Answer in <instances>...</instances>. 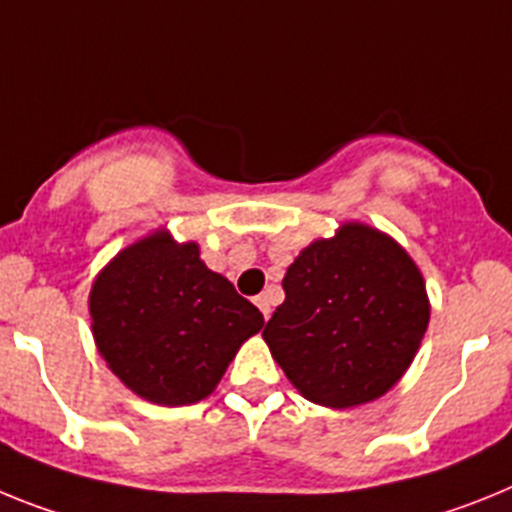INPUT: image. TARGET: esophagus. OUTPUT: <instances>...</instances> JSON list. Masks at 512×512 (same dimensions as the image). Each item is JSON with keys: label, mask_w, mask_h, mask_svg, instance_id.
I'll list each match as a JSON object with an SVG mask.
<instances>
[{"label": "esophagus", "mask_w": 512, "mask_h": 512, "mask_svg": "<svg viewBox=\"0 0 512 512\" xmlns=\"http://www.w3.org/2000/svg\"><path fill=\"white\" fill-rule=\"evenodd\" d=\"M255 304H257V309L262 311V317L268 319L270 317V296H268V293H260V296L255 299Z\"/></svg>", "instance_id": "1"}]
</instances>
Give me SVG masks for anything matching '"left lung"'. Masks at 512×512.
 <instances>
[{
    "label": "left lung",
    "mask_w": 512,
    "mask_h": 512,
    "mask_svg": "<svg viewBox=\"0 0 512 512\" xmlns=\"http://www.w3.org/2000/svg\"><path fill=\"white\" fill-rule=\"evenodd\" d=\"M283 291L262 337L288 381L335 410L373 402L397 384L430 322L415 260L358 221L301 250Z\"/></svg>",
    "instance_id": "obj_1"
}]
</instances>
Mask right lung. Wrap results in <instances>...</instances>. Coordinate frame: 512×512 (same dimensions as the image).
<instances>
[{
	"mask_svg": "<svg viewBox=\"0 0 512 512\" xmlns=\"http://www.w3.org/2000/svg\"><path fill=\"white\" fill-rule=\"evenodd\" d=\"M92 335L110 371L141 399L182 407L206 399L260 309L201 260L195 242L154 231L100 270L90 291Z\"/></svg>",
	"mask_w": 512,
	"mask_h": 512,
	"instance_id": "1",
	"label": "right lung"
}]
</instances>
